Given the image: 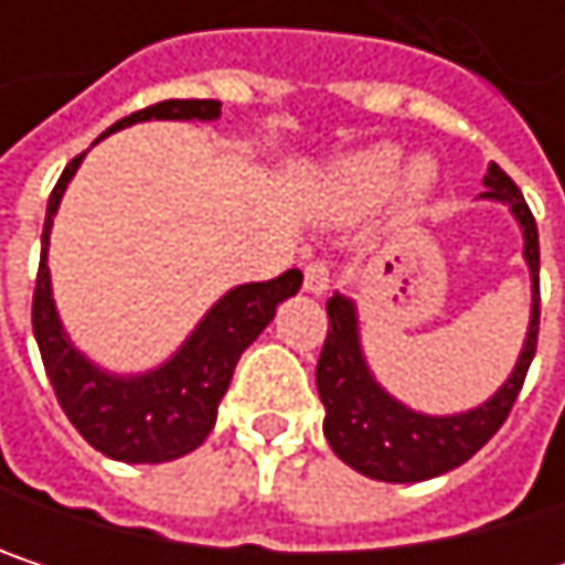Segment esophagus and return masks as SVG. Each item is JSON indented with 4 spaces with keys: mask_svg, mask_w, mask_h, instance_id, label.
Here are the masks:
<instances>
[{
    "mask_svg": "<svg viewBox=\"0 0 565 565\" xmlns=\"http://www.w3.org/2000/svg\"><path fill=\"white\" fill-rule=\"evenodd\" d=\"M303 290L307 294H327L330 290V265L327 262H310L303 268Z\"/></svg>",
    "mask_w": 565,
    "mask_h": 565,
    "instance_id": "1",
    "label": "esophagus"
}]
</instances>
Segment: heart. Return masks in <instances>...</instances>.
<instances>
[{"mask_svg":"<svg viewBox=\"0 0 565 565\" xmlns=\"http://www.w3.org/2000/svg\"><path fill=\"white\" fill-rule=\"evenodd\" d=\"M398 171L403 172L402 177L397 175ZM395 179H398L402 209H422L438 185V167L428 157H415L402 170V150L395 143L366 147L347 157L333 170V182H330L333 212L340 218H356V215L373 212L393 192Z\"/></svg>","mask_w":565,"mask_h":565,"instance_id":"b5f03b06","label":"heart"}]
</instances>
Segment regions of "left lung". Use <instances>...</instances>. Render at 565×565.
Wrapping results in <instances>:
<instances>
[{
  "label": "left lung",
  "mask_w": 565,
  "mask_h": 565,
  "mask_svg": "<svg viewBox=\"0 0 565 565\" xmlns=\"http://www.w3.org/2000/svg\"><path fill=\"white\" fill-rule=\"evenodd\" d=\"M481 199L508 205L510 215L516 218L523 232V262L530 268V323H526L520 356L508 380L501 383V390L491 398H484L481 405L468 412H455V415H428L398 402L393 393L380 386V380L373 376L366 363V353L360 343V313H356L353 297L337 290L327 300L330 330H327V343L317 363V393L327 408L323 435L343 465H350L353 471L373 481L415 484V481H428L465 465L504 425L510 405L516 402V393L533 363L536 333H540L536 222L520 189L498 163H491L484 172Z\"/></svg>",
  "instance_id": "8db88e82"
}]
</instances>
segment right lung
Masks as SVG:
<instances>
[{
	"mask_svg": "<svg viewBox=\"0 0 565 565\" xmlns=\"http://www.w3.org/2000/svg\"><path fill=\"white\" fill-rule=\"evenodd\" d=\"M218 100H163L117 120L110 130L100 134V140L143 120H218ZM81 160L84 153L74 157L61 172L42 228V262L32 300V330L42 350V363L64 415L100 455L127 465L175 461L205 441L242 353L275 320L278 303L300 290L303 275L290 268L281 278L238 284L225 290L170 360L147 373L124 376L97 366L71 343L57 317L49 271V245L57 205Z\"/></svg>",
	"mask_w": 565,
	"mask_h": 565,
	"instance_id": "right-lung-1",
	"label": "right lung"
}]
</instances>
